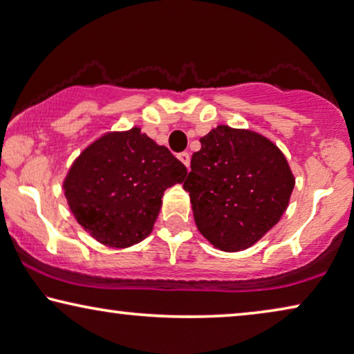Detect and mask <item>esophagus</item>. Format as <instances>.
Returning a JSON list of instances; mask_svg holds the SVG:
<instances>
[{
	"mask_svg": "<svg viewBox=\"0 0 354 354\" xmlns=\"http://www.w3.org/2000/svg\"><path fill=\"white\" fill-rule=\"evenodd\" d=\"M178 159L181 160V162L184 163V165H186V167L189 168V163H191V157H189L187 152H179V154H178Z\"/></svg>",
	"mask_w": 354,
	"mask_h": 354,
	"instance_id": "1",
	"label": "esophagus"
}]
</instances>
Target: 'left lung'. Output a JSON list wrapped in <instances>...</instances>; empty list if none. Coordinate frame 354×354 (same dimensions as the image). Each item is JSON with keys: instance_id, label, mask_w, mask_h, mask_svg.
I'll return each instance as SVG.
<instances>
[{"instance_id": "8db88e82", "label": "left lung", "mask_w": 354, "mask_h": 354, "mask_svg": "<svg viewBox=\"0 0 354 354\" xmlns=\"http://www.w3.org/2000/svg\"><path fill=\"white\" fill-rule=\"evenodd\" d=\"M184 181L195 224L218 250L261 240L288 208L294 176L283 152L256 131L219 125L200 138Z\"/></svg>"}]
</instances>
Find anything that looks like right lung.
I'll return each mask as SVG.
<instances>
[{
	"instance_id": "1",
	"label": "right lung",
	"mask_w": 354,
	"mask_h": 354,
	"mask_svg": "<svg viewBox=\"0 0 354 354\" xmlns=\"http://www.w3.org/2000/svg\"><path fill=\"white\" fill-rule=\"evenodd\" d=\"M187 168L140 129L106 133L68 171L63 184L77 223L100 243L127 248L151 234L162 195Z\"/></svg>"
}]
</instances>
